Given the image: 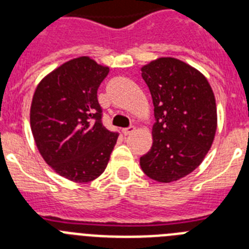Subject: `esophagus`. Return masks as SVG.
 <instances>
[{"label":"esophagus","mask_w":249,"mask_h":249,"mask_svg":"<svg viewBox=\"0 0 249 249\" xmlns=\"http://www.w3.org/2000/svg\"><path fill=\"white\" fill-rule=\"evenodd\" d=\"M135 127L133 126H131V127H128V128H123L122 129V133L124 136H128V135H131V133H133V132H135Z\"/></svg>","instance_id":"obj_1"}]
</instances>
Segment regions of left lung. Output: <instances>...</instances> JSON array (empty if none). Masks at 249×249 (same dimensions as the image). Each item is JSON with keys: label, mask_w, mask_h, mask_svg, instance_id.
<instances>
[{"label": "left lung", "mask_w": 249, "mask_h": 249, "mask_svg": "<svg viewBox=\"0 0 249 249\" xmlns=\"http://www.w3.org/2000/svg\"><path fill=\"white\" fill-rule=\"evenodd\" d=\"M155 106L151 149L140 158L144 175L171 183L195 171L211 149L217 129L214 93L206 77L173 57L142 66Z\"/></svg>", "instance_id": "obj_1"}]
</instances>
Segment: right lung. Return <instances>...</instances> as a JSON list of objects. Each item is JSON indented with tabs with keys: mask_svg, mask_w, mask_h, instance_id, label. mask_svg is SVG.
<instances>
[{
	"mask_svg": "<svg viewBox=\"0 0 249 249\" xmlns=\"http://www.w3.org/2000/svg\"><path fill=\"white\" fill-rule=\"evenodd\" d=\"M108 72L87 56L70 59L43 77L31 103V131L39 155L76 183L100 177L117 142V133L102 124L97 100Z\"/></svg>",
	"mask_w": 249,
	"mask_h": 249,
	"instance_id": "add662e5",
	"label": "right lung"
}]
</instances>
